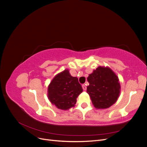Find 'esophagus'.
<instances>
[{"label": "esophagus", "mask_w": 147, "mask_h": 147, "mask_svg": "<svg viewBox=\"0 0 147 147\" xmlns=\"http://www.w3.org/2000/svg\"><path fill=\"white\" fill-rule=\"evenodd\" d=\"M82 88H83V90L84 91H86V86L85 84H83V85H82Z\"/></svg>", "instance_id": "34e87169"}]
</instances>
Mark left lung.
I'll return each mask as SVG.
<instances>
[{
    "mask_svg": "<svg viewBox=\"0 0 147 147\" xmlns=\"http://www.w3.org/2000/svg\"><path fill=\"white\" fill-rule=\"evenodd\" d=\"M87 80V93L96 109H108L117 102L121 86L118 76L109 67L99 66Z\"/></svg>",
    "mask_w": 147,
    "mask_h": 147,
    "instance_id": "8db88e82",
    "label": "left lung"
}]
</instances>
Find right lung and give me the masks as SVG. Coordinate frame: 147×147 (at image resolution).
I'll list each match as a JSON object with an SVG mask.
<instances>
[{
  "mask_svg": "<svg viewBox=\"0 0 147 147\" xmlns=\"http://www.w3.org/2000/svg\"><path fill=\"white\" fill-rule=\"evenodd\" d=\"M83 91L78 78L71 76L68 69L57 74L48 86V97L57 109L67 110L74 107Z\"/></svg>",
  "mask_w": 147,
  "mask_h": 147,
  "instance_id": "add662e5",
  "label": "right lung"
}]
</instances>
